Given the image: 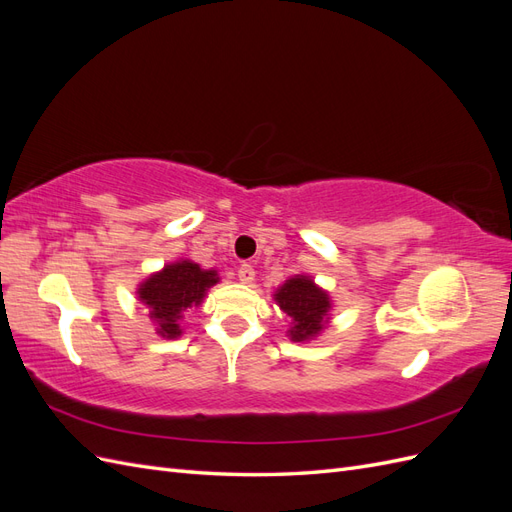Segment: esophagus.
<instances>
[{"instance_id": "esophagus-1", "label": "esophagus", "mask_w": 512, "mask_h": 512, "mask_svg": "<svg viewBox=\"0 0 512 512\" xmlns=\"http://www.w3.org/2000/svg\"><path fill=\"white\" fill-rule=\"evenodd\" d=\"M237 275H239V280H241L243 284H252L256 271H254L252 265H241L239 271H237Z\"/></svg>"}]
</instances>
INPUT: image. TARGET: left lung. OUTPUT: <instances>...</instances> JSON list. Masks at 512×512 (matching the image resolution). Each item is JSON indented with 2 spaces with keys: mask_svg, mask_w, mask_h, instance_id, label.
Returning <instances> with one entry per match:
<instances>
[{
  "mask_svg": "<svg viewBox=\"0 0 512 512\" xmlns=\"http://www.w3.org/2000/svg\"><path fill=\"white\" fill-rule=\"evenodd\" d=\"M273 299L292 320V327L288 331L292 342L314 339L324 329V324L329 322V294L318 288L309 275L290 277L284 286L275 290Z\"/></svg>",
  "mask_w": 512,
  "mask_h": 512,
  "instance_id": "obj_1",
  "label": "left lung"
}]
</instances>
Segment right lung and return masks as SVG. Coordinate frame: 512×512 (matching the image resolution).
<instances>
[{
	"instance_id": "1",
	"label": "right lung",
	"mask_w": 512,
	"mask_h": 512,
	"mask_svg": "<svg viewBox=\"0 0 512 512\" xmlns=\"http://www.w3.org/2000/svg\"><path fill=\"white\" fill-rule=\"evenodd\" d=\"M220 282L218 271L200 269L192 260H177L138 286V299L149 307V316L166 339L181 335L179 320L190 307L203 303L211 286Z\"/></svg>"
}]
</instances>
